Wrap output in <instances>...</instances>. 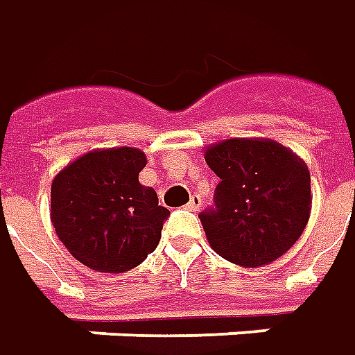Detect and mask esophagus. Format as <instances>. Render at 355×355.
Wrapping results in <instances>:
<instances>
[{"instance_id":"1","label":"esophagus","mask_w":355,"mask_h":355,"mask_svg":"<svg viewBox=\"0 0 355 355\" xmlns=\"http://www.w3.org/2000/svg\"><path fill=\"white\" fill-rule=\"evenodd\" d=\"M201 207V197L199 195H191V199H189V203H187V209L189 211H197Z\"/></svg>"}]
</instances>
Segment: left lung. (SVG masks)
<instances>
[{
  "mask_svg": "<svg viewBox=\"0 0 355 355\" xmlns=\"http://www.w3.org/2000/svg\"><path fill=\"white\" fill-rule=\"evenodd\" d=\"M205 162L220 178L215 207L199 215L211 248L242 268L282 258L311 216L305 162L272 139L220 140L207 146Z\"/></svg>",
  "mask_w": 355,
  "mask_h": 355,
  "instance_id": "obj_1",
  "label": "left lung"
}]
</instances>
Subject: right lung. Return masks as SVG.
<instances>
[{
	"instance_id": "1",
	"label": "right lung",
	"mask_w": 355,
	"mask_h": 355,
	"mask_svg": "<svg viewBox=\"0 0 355 355\" xmlns=\"http://www.w3.org/2000/svg\"><path fill=\"white\" fill-rule=\"evenodd\" d=\"M146 154L97 148L70 162L50 187V220L60 242L95 272L123 273L152 254L170 211L139 182Z\"/></svg>"
}]
</instances>
